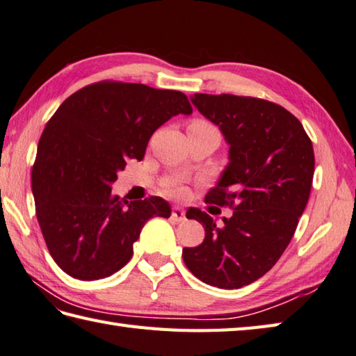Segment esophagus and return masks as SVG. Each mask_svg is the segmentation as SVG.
Here are the masks:
<instances>
[{"label": "esophagus", "mask_w": 356, "mask_h": 356, "mask_svg": "<svg viewBox=\"0 0 356 356\" xmlns=\"http://www.w3.org/2000/svg\"><path fill=\"white\" fill-rule=\"evenodd\" d=\"M171 219L174 222H184L185 218V211L180 207H172L171 208Z\"/></svg>", "instance_id": "obj_1"}]
</instances>
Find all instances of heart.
I'll return each mask as SVG.
<instances>
[{
  "label": "heart",
  "instance_id": "b5f03b06",
  "mask_svg": "<svg viewBox=\"0 0 356 356\" xmlns=\"http://www.w3.org/2000/svg\"><path fill=\"white\" fill-rule=\"evenodd\" d=\"M190 124H210V123H207L205 120H194ZM166 191H168L171 196H182L185 190L182 184L177 182V180H170V182L166 184Z\"/></svg>",
  "mask_w": 356,
  "mask_h": 356
}]
</instances>
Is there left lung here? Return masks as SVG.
<instances>
[{"mask_svg": "<svg viewBox=\"0 0 356 356\" xmlns=\"http://www.w3.org/2000/svg\"><path fill=\"white\" fill-rule=\"evenodd\" d=\"M191 102L229 145V163L205 202L233 216L218 227L190 208L186 218L204 225L205 239L182 250L184 262L202 282L241 289L266 275L293 238L312 190L313 145L301 122L273 102L232 94H194Z\"/></svg>", "mask_w": 356, "mask_h": 356, "instance_id": "left-lung-1", "label": "left lung"}]
</instances>
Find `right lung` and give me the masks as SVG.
I'll return each instance as SVG.
<instances>
[{
	"instance_id": "obj_1",
	"label": "right lung",
	"mask_w": 356,
	"mask_h": 356,
	"mask_svg": "<svg viewBox=\"0 0 356 356\" xmlns=\"http://www.w3.org/2000/svg\"><path fill=\"white\" fill-rule=\"evenodd\" d=\"M180 90L103 80L76 90L49 118L32 166L35 211L57 266L80 281L127 266L146 220L170 218L162 197L128 202L111 193L128 159L172 115L191 114Z\"/></svg>"
}]
</instances>
